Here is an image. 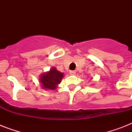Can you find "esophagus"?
<instances>
[{
  "label": "esophagus",
  "mask_w": 132,
  "mask_h": 132,
  "mask_svg": "<svg viewBox=\"0 0 132 132\" xmlns=\"http://www.w3.org/2000/svg\"><path fill=\"white\" fill-rule=\"evenodd\" d=\"M70 74L71 75H75L76 74V72L75 71V70H70Z\"/></svg>",
  "instance_id": "esophagus-1"
}]
</instances>
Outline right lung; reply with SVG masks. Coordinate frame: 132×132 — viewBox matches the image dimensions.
<instances>
[{"label": "right lung", "instance_id": "add662e5", "mask_svg": "<svg viewBox=\"0 0 132 132\" xmlns=\"http://www.w3.org/2000/svg\"><path fill=\"white\" fill-rule=\"evenodd\" d=\"M63 77L62 72L53 67L48 72H44L40 75V82L44 90H55L60 84Z\"/></svg>", "mask_w": 132, "mask_h": 132}]
</instances>
